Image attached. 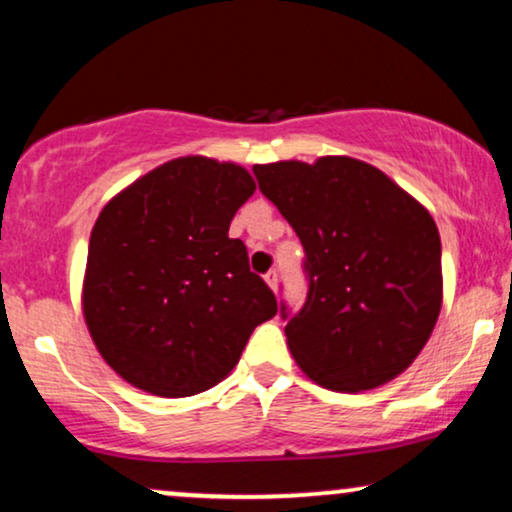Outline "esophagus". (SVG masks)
Returning <instances> with one entry per match:
<instances>
[{
    "label": "esophagus",
    "mask_w": 512,
    "mask_h": 512,
    "mask_svg": "<svg viewBox=\"0 0 512 512\" xmlns=\"http://www.w3.org/2000/svg\"><path fill=\"white\" fill-rule=\"evenodd\" d=\"M264 281H267L269 289L276 291V286H279V274H276V269H269V272L264 274Z\"/></svg>",
    "instance_id": "esophagus-1"
}]
</instances>
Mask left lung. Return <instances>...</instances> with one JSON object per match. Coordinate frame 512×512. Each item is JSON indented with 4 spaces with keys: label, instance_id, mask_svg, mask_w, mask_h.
<instances>
[{
    "label": "left lung",
    "instance_id": "obj_1",
    "mask_svg": "<svg viewBox=\"0 0 512 512\" xmlns=\"http://www.w3.org/2000/svg\"><path fill=\"white\" fill-rule=\"evenodd\" d=\"M305 250L308 298L286 322L291 356L317 385L373 390L421 354L443 305L433 216L395 180L349 156L252 168Z\"/></svg>",
    "mask_w": 512,
    "mask_h": 512
}]
</instances>
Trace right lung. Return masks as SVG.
I'll return each mask as SVG.
<instances>
[{"label": "right lung", "instance_id": "right-lung-1", "mask_svg": "<svg viewBox=\"0 0 512 512\" xmlns=\"http://www.w3.org/2000/svg\"><path fill=\"white\" fill-rule=\"evenodd\" d=\"M255 192L238 163L182 156L105 204L88 240L81 308L103 361L139 390L190 397L221 383L276 298L228 238Z\"/></svg>", "mask_w": 512, "mask_h": 512}]
</instances>
